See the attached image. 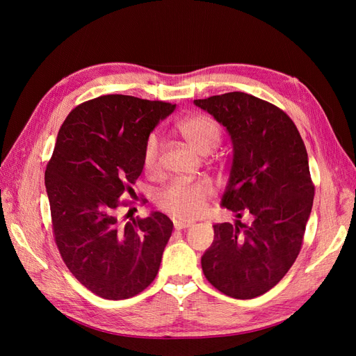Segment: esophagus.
Wrapping results in <instances>:
<instances>
[{
	"label": "esophagus",
	"instance_id": "obj_1",
	"mask_svg": "<svg viewBox=\"0 0 356 356\" xmlns=\"http://www.w3.org/2000/svg\"><path fill=\"white\" fill-rule=\"evenodd\" d=\"M191 222L190 221H182V220H175L174 221V227L175 230H182V229H187L190 227Z\"/></svg>",
	"mask_w": 356,
	"mask_h": 356
}]
</instances>
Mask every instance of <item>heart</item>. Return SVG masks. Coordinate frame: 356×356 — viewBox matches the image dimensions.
Masks as SVG:
<instances>
[{"instance_id":"1","label":"heart","mask_w":356,"mask_h":356,"mask_svg":"<svg viewBox=\"0 0 356 356\" xmlns=\"http://www.w3.org/2000/svg\"><path fill=\"white\" fill-rule=\"evenodd\" d=\"M178 131L186 143L197 153H211L220 141V127L211 117L191 115L178 124ZM144 168L153 172L159 161V141L149 136L144 148ZM211 188L203 182H174L159 195V207L181 220L196 218L204 212Z\"/></svg>"}]
</instances>
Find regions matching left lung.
Returning a JSON list of instances; mask_svg holds the SVG:
<instances>
[{
	"instance_id": "obj_1",
	"label": "left lung",
	"mask_w": 356,
	"mask_h": 356,
	"mask_svg": "<svg viewBox=\"0 0 356 356\" xmlns=\"http://www.w3.org/2000/svg\"><path fill=\"white\" fill-rule=\"evenodd\" d=\"M227 131L233 156L221 207L245 225H213L202 270L222 294L250 300L272 289L294 264L315 188L303 139L277 106L243 92L196 99Z\"/></svg>"
}]
</instances>
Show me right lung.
<instances>
[{
    "instance_id": "1",
    "label": "right lung",
    "mask_w": 356,
    "mask_h": 356,
    "mask_svg": "<svg viewBox=\"0 0 356 356\" xmlns=\"http://www.w3.org/2000/svg\"><path fill=\"white\" fill-rule=\"evenodd\" d=\"M175 104L104 95L68 114L46 169L53 233L75 279L106 300L131 298L154 281L174 222L165 213L118 220L144 148Z\"/></svg>"
}]
</instances>
